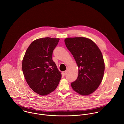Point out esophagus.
I'll return each mask as SVG.
<instances>
[{
    "label": "esophagus",
    "instance_id": "esophagus-1",
    "mask_svg": "<svg viewBox=\"0 0 124 124\" xmlns=\"http://www.w3.org/2000/svg\"><path fill=\"white\" fill-rule=\"evenodd\" d=\"M62 75L65 76V75L66 74V71H63V72H62Z\"/></svg>",
    "mask_w": 124,
    "mask_h": 124
}]
</instances>
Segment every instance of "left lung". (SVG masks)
Instances as JSON below:
<instances>
[{
    "mask_svg": "<svg viewBox=\"0 0 124 124\" xmlns=\"http://www.w3.org/2000/svg\"><path fill=\"white\" fill-rule=\"evenodd\" d=\"M64 41L78 68V78L71 83L72 88L81 95L92 94L103 77L105 66L100 49L92 40L85 37L67 38Z\"/></svg>",
    "mask_w": 124,
    "mask_h": 124,
    "instance_id": "8db88e82",
    "label": "left lung"
}]
</instances>
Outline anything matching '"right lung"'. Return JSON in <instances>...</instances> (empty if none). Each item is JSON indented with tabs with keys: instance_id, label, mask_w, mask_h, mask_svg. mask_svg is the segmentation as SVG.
I'll return each mask as SVG.
<instances>
[{
	"instance_id": "right-lung-1",
	"label": "right lung",
	"mask_w": 124,
	"mask_h": 124,
	"mask_svg": "<svg viewBox=\"0 0 124 124\" xmlns=\"http://www.w3.org/2000/svg\"><path fill=\"white\" fill-rule=\"evenodd\" d=\"M59 38L46 37L35 40L27 48L22 62L23 72L31 89L40 95L56 89L61 74L52 58Z\"/></svg>"
}]
</instances>
